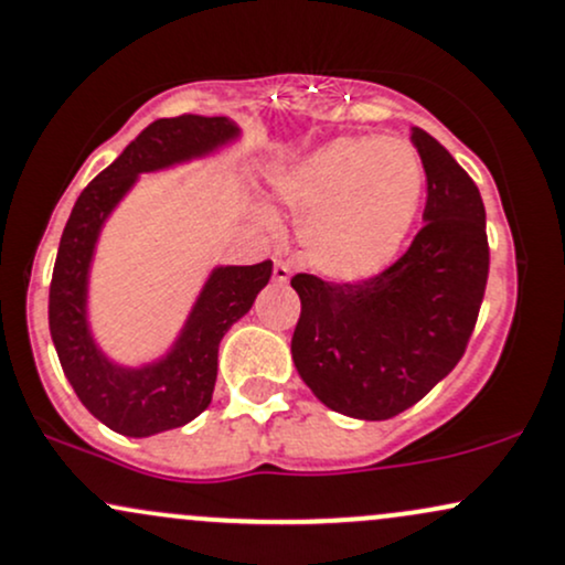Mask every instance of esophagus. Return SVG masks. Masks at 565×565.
Returning <instances> with one entry per match:
<instances>
[{
	"label": "esophagus",
	"instance_id": "34e87169",
	"mask_svg": "<svg viewBox=\"0 0 565 565\" xmlns=\"http://www.w3.org/2000/svg\"><path fill=\"white\" fill-rule=\"evenodd\" d=\"M289 276H291L289 265L281 263V260H276V263H274V278H276V281H278V284H287Z\"/></svg>",
	"mask_w": 565,
	"mask_h": 565
}]
</instances>
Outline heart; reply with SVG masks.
Segmentation results:
<instances>
[{
    "instance_id": "obj_1",
    "label": "heart",
    "mask_w": 565,
    "mask_h": 565,
    "mask_svg": "<svg viewBox=\"0 0 565 565\" xmlns=\"http://www.w3.org/2000/svg\"><path fill=\"white\" fill-rule=\"evenodd\" d=\"M423 161L401 138H337L274 180L300 223L308 265L334 281H364L398 255L423 196ZM270 223V212L260 210Z\"/></svg>"
}]
</instances>
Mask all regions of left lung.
I'll use <instances>...</instances> for the list:
<instances>
[{
    "label": "left lung",
    "instance_id": "obj_1",
    "mask_svg": "<svg viewBox=\"0 0 565 565\" xmlns=\"http://www.w3.org/2000/svg\"><path fill=\"white\" fill-rule=\"evenodd\" d=\"M412 142L427 178L425 225L404 257L366 281L297 274L302 310L291 359L332 412L391 419L425 398L462 359L489 278L478 185L425 129Z\"/></svg>",
    "mask_w": 565,
    "mask_h": 565
}]
</instances>
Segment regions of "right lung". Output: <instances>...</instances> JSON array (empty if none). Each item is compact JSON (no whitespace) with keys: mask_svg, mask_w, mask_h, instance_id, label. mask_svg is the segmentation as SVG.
Here are the masks:
<instances>
[{"mask_svg":"<svg viewBox=\"0 0 565 565\" xmlns=\"http://www.w3.org/2000/svg\"><path fill=\"white\" fill-rule=\"evenodd\" d=\"M242 135L228 116L183 114L148 125L76 199L50 284V334L63 372L93 417L129 438L157 436L196 419L212 401L223 334L249 313L274 263L217 265L201 287L178 340L159 361L121 366L89 332L87 284L97 236L138 174L210 157Z\"/></svg>","mask_w":565,"mask_h":565,"instance_id":"right-lung-1","label":"right lung"}]
</instances>
